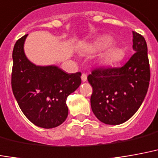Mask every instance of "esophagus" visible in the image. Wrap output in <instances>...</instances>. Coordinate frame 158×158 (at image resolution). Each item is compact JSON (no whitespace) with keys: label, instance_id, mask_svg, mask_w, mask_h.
Masks as SVG:
<instances>
[{"label":"esophagus","instance_id":"34e87169","mask_svg":"<svg viewBox=\"0 0 158 158\" xmlns=\"http://www.w3.org/2000/svg\"><path fill=\"white\" fill-rule=\"evenodd\" d=\"M81 79H82L83 82L87 81V75H86V73H82V75H81Z\"/></svg>","mask_w":158,"mask_h":158}]
</instances>
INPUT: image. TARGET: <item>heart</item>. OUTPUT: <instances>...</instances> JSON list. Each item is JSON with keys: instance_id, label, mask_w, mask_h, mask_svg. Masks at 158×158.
<instances>
[{"instance_id": "heart-1", "label": "heart", "mask_w": 158, "mask_h": 158, "mask_svg": "<svg viewBox=\"0 0 158 158\" xmlns=\"http://www.w3.org/2000/svg\"><path fill=\"white\" fill-rule=\"evenodd\" d=\"M111 44V40L108 37H103L98 41L94 45H92L89 48V50L91 52H95L99 50H102L106 48ZM123 58V52L121 49L115 47H110L104 52L102 54V61L106 64H116L120 62Z\"/></svg>"}]
</instances>
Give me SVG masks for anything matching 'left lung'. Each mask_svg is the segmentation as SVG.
<instances>
[{"label": "left lung", "instance_id": "1", "mask_svg": "<svg viewBox=\"0 0 158 158\" xmlns=\"http://www.w3.org/2000/svg\"><path fill=\"white\" fill-rule=\"evenodd\" d=\"M133 55L122 67L98 68L88 76L93 89L92 111L101 122L120 125L128 121L143 102L150 81L146 40L133 31Z\"/></svg>", "mask_w": 158, "mask_h": 158}]
</instances>
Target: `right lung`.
<instances>
[{
    "mask_svg": "<svg viewBox=\"0 0 158 158\" xmlns=\"http://www.w3.org/2000/svg\"><path fill=\"white\" fill-rule=\"evenodd\" d=\"M27 36L14 45L12 92L20 109L31 123L46 129L57 127L67 118L66 100L81 84V73H68L57 66H36L24 53Z\"/></svg>",
    "mask_w": 158,
    "mask_h": 158,
    "instance_id": "add662e5",
    "label": "right lung"
}]
</instances>
